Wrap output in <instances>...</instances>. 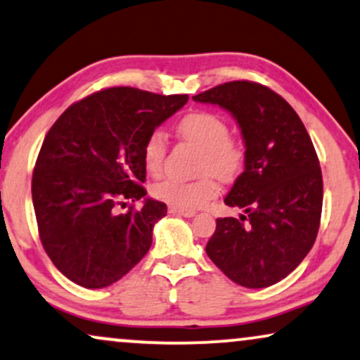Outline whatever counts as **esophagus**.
<instances>
[{
    "label": "esophagus",
    "mask_w": 360,
    "mask_h": 360,
    "mask_svg": "<svg viewBox=\"0 0 360 360\" xmlns=\"http://www.w3.org/2000/svg\"><path fill=\"white\" fill-rule=\"evenodd\" d=\"M168 212L173 215H180V217H187V219H190V217L195 215V212H190V210H180V208H175V207H168Z\"/></svg>",
    "instance_id": "34e87169"
}]
</instances>
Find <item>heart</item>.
I'll list each match as a JSON object with an SVG mask.
<instances>
[{
	"instance_id": "obj_1",
	"label": "heart",
	"mask_w": 360,
	"mask_h": 360,
	"mask_svg": "<svg viewBox=\"0 0 360 360\" xmlns=\"http://www.w3.org/2000/svg\"><path fill=\"white\" fill-rule=\"evenodd\" d=\"M179 135L188 143L202 148L198 158V172L205 173L197 180L167 179L153 187L158 200L180 210H197L217 197L220 180H233L245 165V146L230 135L229 123L220 115L212 112H193L180 120ZM167 135L153 130L143 145V165L146 172L157 175L162 172L167 157Z\"/></svg>"
}]
</instances>
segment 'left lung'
<instances>
[{
	"instance_id": "8db88e82",
	"label": "left lung",
	"mask_w": 360,
	"mask_h": 360,
	"mask_svg": "<svg viewBox=\"0 0 360 360\" xmlns=\"http://www.w3.org/2000/svg\"><path fill=\"white\" fill-rule=\"evenodd\" d=\"M237 120L245 168L225 203L240 219H217L205 252L230 281L264 288L285 278L316 242L322 214V172L295 110L270 88L229 82L192 96Z\"/></svg>"
}]
</instances>
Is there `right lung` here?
<instances>
[{"mask_svg": "<svg viewBox=\"0 0 360 360\" xmlns=\"http://www.w3.org/2000/svg\"><path fill=\"white\" fill-rule=\"evenodd\" d=\"M188 101L130 86L77 101L44 136L31 181L43 248L65 277L103 288L127 275L152 245L163 202L145 197L146 136ZM143 200L120 214L118 206Z\"/></svg>", "mask_w": 360, "mask_h": 360, "instance_id": "1", "label": "right lung"}]
</instances>
